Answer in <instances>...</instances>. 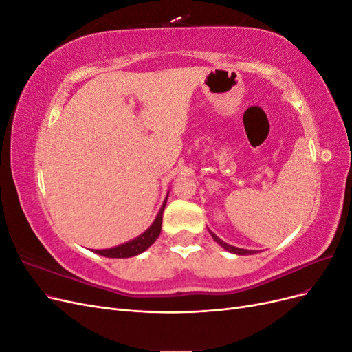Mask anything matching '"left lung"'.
<instances>
[{
  "instance_id": "1",
  "label": "left lung",
  "mask_w": 352,
  "mask_h": 352,
  "mask_svg": "<svg viewBox=\"0 0 352 352\" xmlns=\"http://www.w3.org/2000/svg\"><path fill=\"white\" fill-rule=\"evenodd\" d=\"M208 232H210V235L212 236V239H214L223 250H226V251H229V252H232V254H236V255H251V254H257V251L243 250V248L233 247V245H229V243H226V242H223V241L216 235L214 232H211V230H208Z\"/></svg>"
}]
</instances>
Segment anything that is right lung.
Segmentation results:
<instances>
[{
  "label": "right lung",
  "mask_w": 352,
  "mask_h": 352,
  "mask_svg": "<svg viewBox=\"0 0 352 352\" xmlns=\"http://www.w3.org/2000/svg\"><path fill=\"white\" fill-rule=\"evenodd\" d=\"M167 197H168V192L166 195V199L163 202L162 208H160V211H158L157 217L153 221V225L148 228L144 233H141L140 236L132 239V241H127L122 245H117V247H113V248L94 250V252L102 255V257H109V258H129V257H135V255H140L144 251H146L157 241V238L160 236V232H162L163 212H164V207L167 202Z\"/></svg>",
  "instance_id": "1"
}]
</instances>
